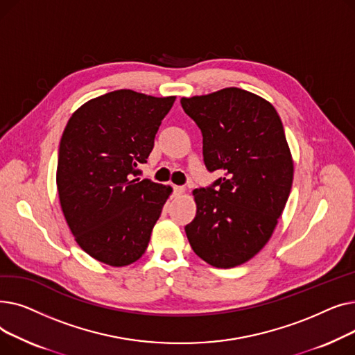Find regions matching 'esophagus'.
<instances>
[{
  "instance_id": "obj_1",
  "label": "esophagus",
  "mask_w": 355,
  "mask_h": 355,
  "mask_svg": "<svg viewBox=\"0 0 355 355\" xmlns=\"http://www.w3.org/2000/svg\"><path fill=\"white\" fill-rule=\"evenodd\" d=\"M185 191L184 187H181V185H174V193L175 194H182Z\"/></svg>"
}]
</instances>
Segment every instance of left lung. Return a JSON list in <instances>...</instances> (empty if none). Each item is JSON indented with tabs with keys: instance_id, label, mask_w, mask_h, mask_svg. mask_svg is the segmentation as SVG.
<instances>
[{
	"instance_id": "8db88e82",
	"label": "left lung",
	"mask_w": 355,
	"mask_h": 355,
	"mask_svg": "<svg viewBox=\"0 0 355 355\" xmlns=\"http://www.w3.org/2000/svg\"><path fill=\"white\" fill-rule=\"evenodd\" d=\"M181 106L201 129L207 170L225 173L193 191L197 213L185 234L209 265H243L272 237L292 189L282 121L270 102L239 87L181 98Z\"/></svg>"
}]
</instances>
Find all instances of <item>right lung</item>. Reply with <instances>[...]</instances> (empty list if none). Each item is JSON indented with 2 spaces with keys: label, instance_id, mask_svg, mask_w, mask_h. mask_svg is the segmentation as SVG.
Wrapping results in <instances>:
<instances>
[{
  "label": "right lung",
  "instance_id": "1",
  "mask_svg": "<svg viewBox=\"0 0 355 355\" xmlns=\"http://www.w3.org/2000/svg\"><path fill=\"white\" fill-rule=\"evenodd\" d=\"M174 102L114 90L74 110L63 130L55 173L60 207L76 243L105 265L137 262L173 193L132 175L151 154Z\"/></svg>",
  "mask_w": 355,
  "mask_h": 355
}]
</instances>
